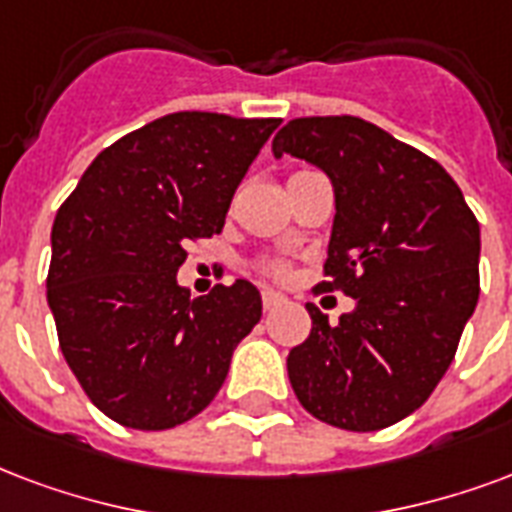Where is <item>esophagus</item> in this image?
<instances>
[{
	"instance_id": "obj_1",
	"label": "esophagus",
	"mask_w": 512,
	"mask_h": 512,
	"mask_svg": "<svg viewBox=\"0 0 512 512\" xmlns=\"http://www.w3.org/2000/svg\"><path fill=\"white\" fill-rule=\"evenodd\" d=\"M260 295H263V309H274V306H279L282 301H285V295L276 293V290H271V287H266Z\"/></svg>"
}]
</instances>
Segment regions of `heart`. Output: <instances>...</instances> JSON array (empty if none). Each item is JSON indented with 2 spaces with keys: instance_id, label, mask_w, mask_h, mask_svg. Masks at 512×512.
<instances>
[{
  "instance_id": "b5f03b06",
  "label": "heart",
  "mask_w": 512,
  "mask_h": 512,
  "mask_svg": "<svg viewBox=\"0 0 512 512\" xmlns=\"http://www.w3.org/2000/svg\"><path fill=\"white\" fill-rule=\"evenodd\" d=\"M282 271H285V266H282V263H274V266H271V274H282Z\"/></svg>"
}]
</instances>
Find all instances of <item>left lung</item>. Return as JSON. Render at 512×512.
<instances>
[{"label":"left lung","instance_id":"left-lung-1","mask_svg":"<svg viewBox=\"0 0 512 512\" xmlns=\"http://www.w3.org/2000/svg\"><path fill=\"white\" fill-rule=\"evenodd\" d=\"M317 165L333 184L325 282L355 309L287 355L295 396L347 431L399 423L429 399L456 355L480 293V225L437 160L358 116L287 121L274 157Z\"/></svg>","mask_w":512,"mask_h":512}]
</instances>
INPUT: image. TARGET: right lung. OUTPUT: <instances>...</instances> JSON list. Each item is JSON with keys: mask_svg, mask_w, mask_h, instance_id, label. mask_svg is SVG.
Segmentation results:
<instances>
[{"mask_svg": "<svg viewBox=\"0 0 512 512\" xmlns=\"http://www.w3.org/2000/svg\"><path fill=\"white\" fill-rule=\"evenodd\" d=\"M279 119L181 111L124 135L56 211L48 306L86 396L140 431L206 410L238 342L260 323L255 285L192 298L176 282L187 241L217 236Z\"/></svg>", "mask_w": 512, "mask_h": 512, "instance_id": "1", "label": "right lung"}]
</instances>
